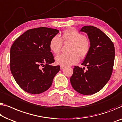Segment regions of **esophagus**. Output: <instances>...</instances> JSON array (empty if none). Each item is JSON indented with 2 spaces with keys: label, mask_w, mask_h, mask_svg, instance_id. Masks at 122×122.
<instances>
[{
  "label": "esophagus",
  "mask_w": 122,
  "mask_h": 122,
  "mask_svg": "<svg viewBox=\"0 0 122 122\" xmlns=\"http://www.w3.org/2000/svg\"><path fill=\"white\" fill-rule=\"evenodd\" d=\"M64 68H65V67L63 66H61V67H60L61 70H63V69H64Z\"/></svg>",
  "instance_id": "34e87169"
}]
</instances>
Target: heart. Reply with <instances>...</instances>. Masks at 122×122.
I'll use <instances>...</instances> for the list:
<instances>
[{"label": "heart", "instance_id": "b5f03b06", "mask_svg": "<svg viewBox=\"0 0 122 122\" xmlns=\"http://www.w3.org/2000/svg\"><path fill=\"white\" fill-rule=\"evenodd\" d=\"M62 42L70 43L69 52L56 56L55 61L57 65L69 66L76 64L79 61V57L84 59L89 52L90 43L89 38L75 29L70 28L65 30L61 38L57 36L52 37L49 43L50 50L54 54H58L61 50Z\"/></svg>", "mask_w": 122, "mask_h": 122}]
</instances>
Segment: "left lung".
<instances>
[{
    "instance_id": "obj_1",
    "label": "left lung",
    "mask_w": 122,
    "mask_h": 122,
    "mask_svg": "<svg viewBox=\"0 0 122 122\" xmlns=\"http://www.w3.org/2000/svg\"><path fill=\"white\" fill-rule=\"evenodd\" d=\"M80 31L87 33L90 43L89 52L81 65L74 66L70 78L73 88L80 94L92 95L99 92L108 82L112 75L115 50L110 38L100 29L92 26L83 27Z\"/></svg>"
}]
</instances>
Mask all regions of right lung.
<instances>
[{"instance_id":"obj_1","label":"right lung","mask_w":122,"mask_h":122,"mask_svg":"<svg viewBox=\"0 0 122 122\" xmlns=\"http://www.w3.org/2000/svg\"><path fill=\"white\" fill-rule=\"evenodd\" d=\"M59 30L39 27L27 30L10 49V67L15 80L25 92L41 94L51 86L60 66H51L55 60L50 41Z\"/></svg>"}]
</instances>
